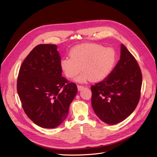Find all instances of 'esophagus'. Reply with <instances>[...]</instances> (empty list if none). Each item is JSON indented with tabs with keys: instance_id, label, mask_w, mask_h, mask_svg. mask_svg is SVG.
Instances as JSON below:
<instances>
[{
	"instance_id": "obj_1",
	"label": "esophagus",
	"mask_w": 157,
	"mask_h": 157,
	"mask_svg": "<svg viewBox=\"0 0 157 157\" xmlns=\"http://www.w3.org/2000/svg\"><path fill=\"white\" fill-rule=\"evenodd\" d=\"M84 86H79V85H77V88H78V91H81L82 89H84Z\"/></svg>"
}]
</instances>
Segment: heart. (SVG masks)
Returning a JSON list of instances; mask_svg holds the SVG:
<instances>
[{
  "label": "heart",
  "mask_w": 157,
  "mask_h": 157,
  "mask_svg": "<svg viewBox=\"0 0 157 157\" xmlns=\"http://www.w3.org/2000/svg\"><path fill=\"white\" fill-rule=\"evenodd\" d=\"M70 57L62 59L60 68L65 75L70 78L75 77L77 82L83 83L89 80L94 82L103 80L113 71L116 62V54L110 47L103 48L94 43L77 45L70 51Z\"/></svg>",
  "instance_id": "1"
}]
</instances>
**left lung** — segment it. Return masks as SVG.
Segmentation results:
<instances>
[{
  "mask_svg": "<svg viewBox=\"0 0 157 157\" xmlns=\"http://www.w3.org/2000/svg\"><path fill=\"white\" fill-rule=\"evenodd\" d=\"M142 73L137 62L123 44L120 59L109 75L91 87V105L102 121L115 124L127 118L140 96Z\"/></svg>",
  "mask_w": 157,
  "mask_h": 157,
  "instance_id": "1",
  "label": "left lung"
}]
</instances>
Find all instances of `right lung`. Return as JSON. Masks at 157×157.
Returning a JSON list of instances; mask_svg holds the SVG:
<instances>
[{
  "mask_svg": "<svg viewBox=\"0 0 157 157\" xmlns=\"http://www.w3.org/2000/svg\"><path fill=\"white\" fill-rule=\"evenodd\" d=\"M57 49L50 44L34 47L22 63L17 80V92L25 114L44 128H54L64 121L78 91L75 84L62 77Z\"/></svg>",
  "mask_w": 157,
  "mask_h": 157,
  "instance_id": "add662e5",
  "label": "right lung"
}]
</instances>
